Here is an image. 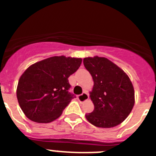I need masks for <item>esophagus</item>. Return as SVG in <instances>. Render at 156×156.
I'll list each match as a JSON object with an SVG mask.
<instances>
[{
	"label": "esophagus",
	"mask_w": 156,
	"mask_h": 156,
	"mask_svg": "<svg viewBox=\"0 0 156 156\" xmlns=\"http://www.w3.org/2000/svg\"><path fill=\"white\" fill-rule=\"evenodd\" d=\"M88 98H89V95H88L87 93H85V92H83L82 94L78 96V100L80 101V102H84Z\"/></svg>",
	"instance_id": "obj_1"
}]
</instances>
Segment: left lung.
I'll use <instances>...</instances> for the list:
<instances>
[{
	"mask_svg": "<svg viewBox=\"0 0 156 156\" xmlns=\"http://www.w3.org/2000/svg\"><path fill=\"white\" fill-rule=\"evenodd\" d=\"M83 65L94 80L90 98L94 105L86 119L97 127L111 128L120 124L134 105V90L122 69L104 57L83 58Z\"/></svg>",
	"mask_w": 156,
	"mask_h": 156,
	"instance_id": "obj_1",
	"label": "left lung"
}]
</instances>
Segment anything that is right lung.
<instances>
[{"mask_svg": "<svg viewBox=\"0 0 156 156\" xmlns=\"http://www.w3.org/2000/svg\"><path fill=\"white\" fill-rule=\"evenodd\" d=\"M82 58L54 56L31 65L18 83L19 106L30 120L47 123L58 119L74 98L68 91V78L80 66Z\"/></svg>", "mask_w": 156, "mask_h": 156, "instance_id": "obj_1", "label": "right lung"}]
</instances>
